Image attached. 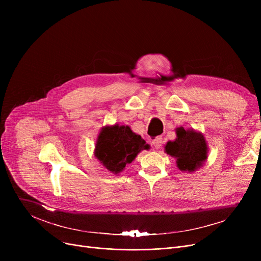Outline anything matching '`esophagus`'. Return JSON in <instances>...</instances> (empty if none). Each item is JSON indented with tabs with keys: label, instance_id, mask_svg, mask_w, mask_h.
<instances>
[{
	"label": "esophagus",
	"instance_id": "obj_1",
	"mask_svg": "<svg viewBox=\"0 0 261 261\" xmlns=\"http://www.w3.org/2000/svg\"><path fill=\"white\" fill-rule=\"evenodd\" d=\"M162 144H163V138H162V136H156V138L152 141V145H153V147L155 149L161 148Z\"/></svg>",
	"mask_w": 261,
	"mask_h": 261
}]
</instances>
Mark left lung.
Instances as JSON below:
<instances>
[{
    "instance_id": "8db88e82",
    "label": "left lung",
    "mask_w": 261,
    "mask_h": 261,
    "mask_svg": "<svg viewBox=\"0 0 261 261\" xmlns=\"http://www.w3.org/2000/svg\"><path fill=\"white\" fill-rule=\"evenodd\" d=\"M176 139L165 146L167 154L176 159V166L182 171L194 172L207 159V145L202 133L193 129L176 128Z\"/></svg>"
}]
</instances>
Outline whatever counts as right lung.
I'll return each instance as SVG.
<instances>
[{
    "mask_svg": "<svg viewBox=\"0 0 261 261\" xmlns=\"http://www.w3.org/2000/svg\"><path fill=\"white\" fill-rule=\"evenodd\" d=\"M150 146L132 132L129 126H107L101 129L95 146V156L102 165L113 173L125 169L142 150Z\"/></svg>",
    "mask_w": 261,
    "mask_h": 261,
    "instance_id": "right-lung-1",
    "label": "right lung"
}]
</instances>
